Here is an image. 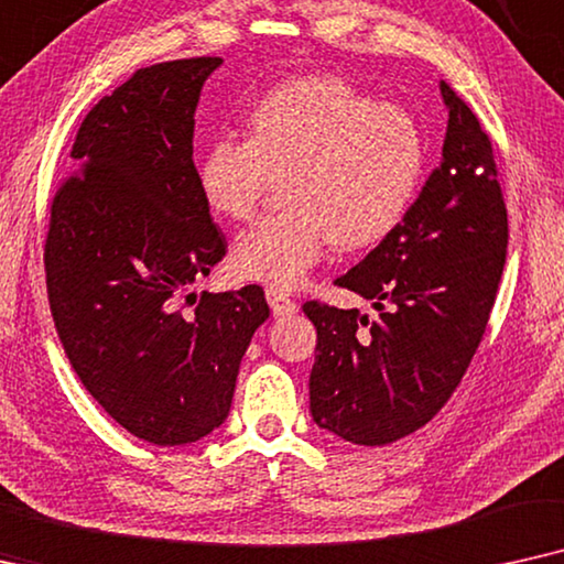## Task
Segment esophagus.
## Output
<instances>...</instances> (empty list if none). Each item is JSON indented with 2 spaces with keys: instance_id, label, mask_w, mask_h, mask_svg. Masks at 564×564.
Masks as SVG:
<instances>
[{
  "instance_id": "esophagus-1",
  "label": "esophagus",
  "mask_w": 564,
  "mask_h": 564,
  "mask_svg": "<svg viewBox=\"0 0 564 564\" xmlns=\"http://www.w3.org/2000/svg\"><path fill=\"white\" fill-rule=\"evenodd\" d=\"M265 299H268L270 310H273L275 317H291V314L299 312V304L289 294H283V291L268 289L265 291Z\"/></svg>"
}]
</instances>
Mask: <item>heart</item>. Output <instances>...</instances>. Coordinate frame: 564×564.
I'll list each match as a JSON object with an SVG mask.
<instances>
[{
  "label": "heart",
  "instance_id": "obj_1",
  "mask_svg": "<svg viewBox=\"0 0 564 564\" xmlns=\"http://www.w3.org/2000/svg\"><path fill=\"white\" fill-rule=\"evenodd\" d=\"M423 172L425 139L408 110L379 105L340 77H302L252 105L247 137H216L195 180L216 216L242 221L283 177V208L235 239L231 265L270 289H296L329 242L340 250L384 242Z\"/></svg>",
  "mask_w": 564,
  "mask_h": 564
}]
</instances>
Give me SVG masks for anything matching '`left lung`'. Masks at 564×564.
I'll use <instances>...</instances> for the list:
<instances>
[{
	"label": "left lung",
	"instance_id": "obj_1",
	"mask_svg": "<svg viewBox=\"0 0 564 564\" xmlns=\"http://www.w3.org/2000/svg\"><path fill=\"white\" fill-rule=\"evenodd\" d=\"M448 110L441 164L400 227L337 278L379 314L306 302L317 327L312 420L358 446L415 433L467 371L506 265L508 214L492 144L441 82Z\"/></svg>",
	"mask_w": 564,
	"mask_h": 564
}]
</instances>
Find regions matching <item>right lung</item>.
Returning a JSON list of instances; mask_svg holds the SVG:
<instances>
[{
  "label": "right lung",
  "instance_id": "right-lung-1",
  "mask_svg": "<svg viewBox=\"0 0 564 564\" xmlns=\"http://www.w3.org/2000/svg\"><path fill=\"white\" fill-rule=\"evenodd\" d=\"M219 66L216 56L154 64L102 97L51 206L43 260L72 369L154 446L195 444L227 420L239 364L270 314L260 286L204 291L191 314L177 306L227 254L193 164L195 108Z\"/></svg>",
  "mask_w": 564,
  "mask_h": 564
}]
</instances>
